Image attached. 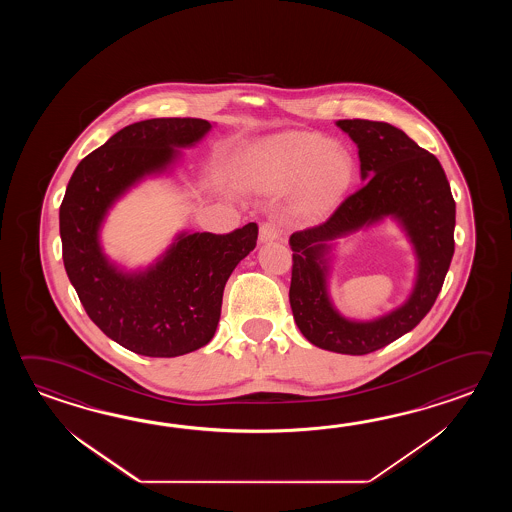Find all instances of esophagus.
Segmentation results:
<instances>
[{
    "label": "esophagus",
    "instance_id": "34e87169",
    "mask_svg": "<svg viewBox=\"0 0 512 512\" xmlns=\"http://www.w3.org/2000/svg\"><path fill=\"white\" fill-rule=\"evenodd\" d=\"M282 232V225L276 221V219H269L265 223H261L260 227V241L261 243H267V241L276 240Z\"/></svg>",
    "mask_w": 512,
    "mask_h": 512
}]
</instances>
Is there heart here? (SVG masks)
Here are the masks:
<instances>
[{"instance_id":"1","label":"heart","mask_w":512,"mask_h":512,"mask_svg":"<svg viewBox=\"0 0 512 512\" xmlns=\"http://www.w3.org/2000/svg\"><path fill=\"white\" fill-rule=\"evenodd\" d=\"M249 172L261 190L283 192L300 183L298 199L305 212H322L348 190L355 161L344 146L318 133L285 131L252 148Z\"/></svg>"}]
</instances>
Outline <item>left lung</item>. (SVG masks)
I'll return each mask as SVG.
<instances>
[{
	"instance_id": "1",
	"label": "left lung",
	"mask_w": 512,
	"mask_h": 512,
	"mask_svg": "<svg viewBox=\"0 0 512 512\" xmlns=\"http://www.w3.org/2000/svg\"><path fill=\"white\" fill-rule=\"evenodd\" d=\"M359 148L364 185L326 223L294 232L289 302L294 322L316 348L366 355L412 331L432 309L454 256L456 203L435 155L403 130L377 120H338ZM395 218L418 258L415 289L404 305L373 321L340 316L330 302L328 272L332 241Z\"/></svg>"
}]
</instances>
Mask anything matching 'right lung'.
Wrapping results in <instances>:
<instances>
[{
  "instance_id": "1",
  "label": "right lung",
  "mask_w": 512,
  "mask_h": 512,
  "mask_svg": "<svg viewBox=\"0 0 512 512\" xmlns=\"http://www.w3.org/2000/svg\"><path fill=\"white\" fill-rule=\"evenodd\" d=\"M203 119H150L117 131L84 157L60 207L62 258L89 318L106 337L144 357H179L207 346L230 274L256 247L258 225L230 234L181 232L146 269L124 271L100 245L120 197L150 175L170 172L179 148L201 141Z\"/></svg>"
}]
</instances>
